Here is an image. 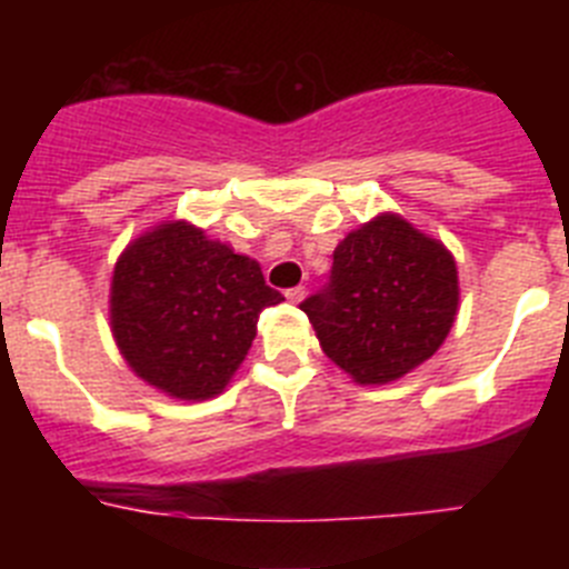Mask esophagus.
Returning <instances> with one entry per match:
<instances>
[{
  "instance_id": "34e87169",
  "label": "esophagus",
  "mask_w": 569,
  "mask_h": 569,
  "mask_svg": "<svg viewBox=\"0 0 569 569\" xmlns=\"http://www.w3.org/2000/svg\"><path fill=\"white\" fill-rule=\"evenodd\" d=\"M305 293H308V290L301 288V284H296V288H290V290H288V293H284V296H288V299H290V301H296V305H299V301H301V299H305Z\"/></svg>"
}]
</instances>
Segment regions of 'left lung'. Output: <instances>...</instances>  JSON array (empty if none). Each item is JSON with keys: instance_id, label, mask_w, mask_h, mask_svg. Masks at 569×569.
Wrapping results in <instances>:
<instances>
[{"instance_id": "1", "label": "left lung", "mask_w": 569, "mask_h": 569, "mask_svg": "<svg viewBox=\"0 0 569 569\" xmlns=\"http://www.w3.org/2000/svg\"><path fill=\"white\" fill-rule=\"evenodd\" d=\"M299 308L328 359L359 385H387L430 359L453 328L456 261L401 216H376L339 241L328 284Z\"/></svg>"}]
</instances>
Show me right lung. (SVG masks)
Listing matches in <instances>:
<instances>
[{"label":"right lung","instance_id":"1","mask_svg":"<svg viewBox=\"0 0 569 569\" xmlns=\"http://www.w3.org/2000/svg\"><path fill=\"white\" fill-rule=\"evenodd\" d=\"M284 301L248 256L188 222L159 224L116 261L110 325L133 373L176 399H213Z\"/></svg>","mask_w":569,"mask_h":569}]
</instances>
